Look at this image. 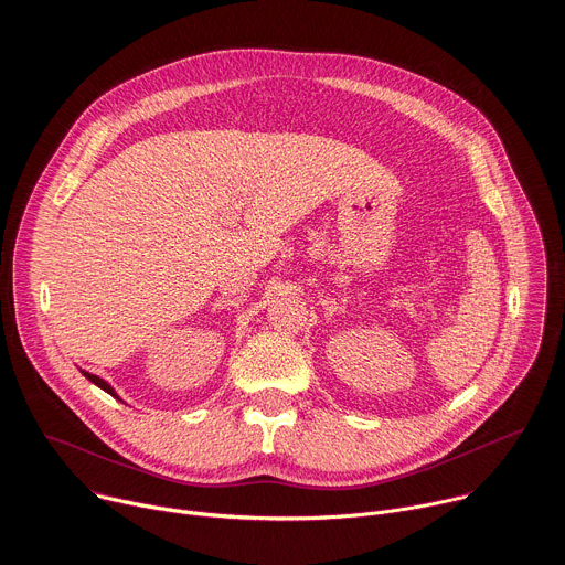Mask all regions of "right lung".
Masks as SVG:
<instances>
[{
    "instance_id": "obj_1",
    "label": "right lung",
    "mask_w": 565,
    "mask_h": 565,
    "mask_svg": "<svg viewBox=\"0 0 565 565\" xmlns=\"http://www.w3.org/2000/svg\"><path fill=\"white\" fill-rule=\"evenodd\" d=\"M79 371H83V369H79ZM83 375H85V377H87V380H89V382H94V384H96V386H100V388H103V391H107V393H109V395H114V397H116V399H120V395H118V393H116V388H114V386H111V384H109V382H105V380H103V377H98V375H94V373H89V371H83Z\"/></svg>"
}]
</instances>
